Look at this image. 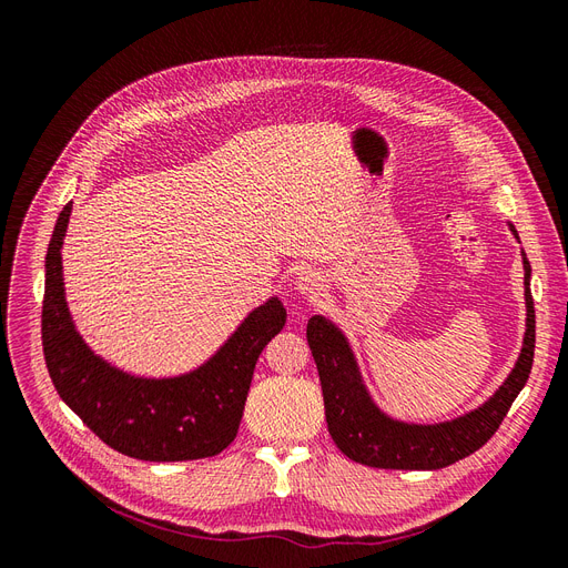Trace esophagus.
<instances>
[{
    "label": "esophagus",
    "mask_w": 568,
    "mask_h": 568,
    "mask_svg": "<svg viewBox=\"0 0 568 568\" xmlns=\"http://www.w3.org/2000/svg\"><path fill=\"white\" fill-rule=\"evenodd\" d=\"M296 288L301 291L303 296H320L322 291H324V277H322V274H320L317 270L305 267V270L298 272Z\"/></svg>",
    "instance_id": "esophagus-1"
}]
</instances>
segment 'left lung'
Returning <instances> with one entry per match:
<instances>
[{
	"instance_id": "left-lung-1",
	"label": "left lung",
	"mask_w": 568,
	"mask_h": 568,
	"mask_svg": "<svg viewBox=\"0 0 568 568\" xmlns=\"http://www.w3.org/2000/svg\"><path fill=\"white\" fill-rule=\"evenodd\" d=\"M514 236L517 230L509 225ZM519 239V236H517ZM524 255L526 336L521 355L505 384L469 415L443 424H405L376 407L359 376L353 351L336 326L322 315L307 322V346L313 351L324 395V415L336 448L353 462L376 469H443L469 457L500 428L511 403L526 386L536 351V311L530 296V263Z\"/></svg>"
}]
</instances>
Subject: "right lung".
Returning a JSON list of instances; mask_svg holds the SVG:
<instances>
[{
	"label": "right lung",
	"instance_id": "obj_1",
	"mask_svg": "<svg viewBox=\"0 0 568 568\" xmlns=\"http://www.w3.org/2000/svg\"><path fill=\"white\" fill-rule=\"evenodd\" d=\"M73 203H65L44 263L42 348L61 400L109 448L144 462H184L222 453L236 438L253 369L286 324L280 298L242 322L209 363L173 379H144L111 367L75 332L63 294L61 246Z\"/></svg>",
	"mask_w": 568,
	"mask_h": 568
}]
</instances>
